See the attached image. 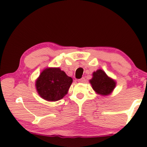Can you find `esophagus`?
I'll use <instances>...</instances> for the list:
<instances>
[{
  "mask_svg": "<svg viewBox=\"0 0 147 147\" xmlns=\"http://www.w3.org/2000/svg\"><path fill=\"white\" fill-rule=\"evenodd\" d=\"M86 82V79L84 77H82V78L78 79V82H80V83H84Z\"/></svg>",
  "mask_w": 147,
  "mask_h": 147,
  "instance_id": "obj_1",
  "label": "esophagus"
}]
</instances>
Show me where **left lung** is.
<instances>
[{
    "mask_svg": "<svg viewBox=\"0 0 147 147\" xmlns=\"http://www.w3.org/2000/svg\"><path fill=\"white\" fill-rule=\"evenodd\" d=\"M93 77L90 81L92 88L98 94L108 95L112 92L115 87V82L109 78L102 70H98L93 72Z\"/></svg>",
    "mask_w": 147,
    "mask_h": 147,
    "instance_id": "8db88e82",
    "label": "left lung"
}]
</instances>
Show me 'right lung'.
Here are the masks:
<instances>
[{"label":"right lung","instance_id":"right-lung-1","mask_svg":"<svg viewBox=\"0 0 147 147\" xmlns=\"http://www.w3.org/2000/svg\"><path fill=\"white\" fill-rule=\"evenodd\" d=\"M72 79L60 68H46L36 82V90L43 99L55 102L67 94Z\"/></svg>","mask_w":147,"mask_h":147}]
</instances>
